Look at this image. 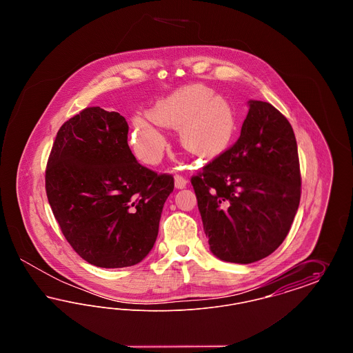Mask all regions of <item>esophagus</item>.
<instances>
[{
	"label": "esophagus",
	"instance_id": "esophagus-1",
	"mask_svg": "<svg viewBox=\"0 0 353 353\" xmlns=\"http://www.w3.org/2000/svg\"><path fill=\"white\" fill-rule=\"evenodd\" d=\"M186 185H188V180H186L185 177L180 176V174H176V176H174V186H176L177 189H184Z\"/></svg>",
	"mask_w": 353,
	"mask_h": 353
}]
</instances>
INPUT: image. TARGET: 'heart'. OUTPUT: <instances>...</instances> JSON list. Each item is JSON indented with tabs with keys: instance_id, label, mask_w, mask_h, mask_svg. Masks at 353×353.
<instances>
[{
	"instance_id": "heart-1",
	"label": "heart",
	"mask_w": 353,
	"mask_h": 353,
	"mask_svg": "<svg viewBox=\"0 0 353 353\" xmlns=\"http://www.w3.org/2000/svg\"><path fill=\"white\" fill-rule=\"evenodd\" d=\"M164 127L177 128L181 147L201 159L225 151L234 136L236 119L228 99L203 84H189L157 101L151 114L131 120V144L136 156L157 164L167 150Z\"/></svg>"
}]
</instances>
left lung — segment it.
<instances>
[{
	"label": "left lung",
	"mask_w": 353,
	"mask_h": 353,
	"mask_svg": "<svg viewBox=\"0 0 353 353\" xmlns=\"http://www.w3.org/2000/svg\"><path fill=\"white\" fill-rule=\"evenodd\" d=\"M212 252L248 265L275 252L301 201L296 139L270 103L249 101L234 145L192 177Z\"/></svg>",
	"instance_id": "8db88e82"
}]
</instances>
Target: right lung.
<instances>
[{"mask_svg":"<svg viewBox=\"0 0 353 353\" xmlns=\"http://www.w3.org/2000/svg\"><path fill=\"white\" fill-rule=\"evenodd\" d=\"M128 124L88 107L59 128L46 167V194L71 248L88 263L128 268L151 252L172 174L137 163Z\"/></svg>","mask_w":353,"mask_h":353,"instance_id":"obj_1","label":"right lung"}]
</instances>
